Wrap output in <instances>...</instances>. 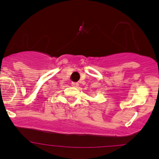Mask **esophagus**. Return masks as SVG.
Returning <instances> with one entry per match:
<instances>
[{"label":"esophagus","mask_w":159,"mask_h":159,"mask_svg":"<svg viewBox=\"0 0 159 159\" xmlns=\"http://www.w3.org/2000/svg\"><path fill=\"white\" fill-rule=\"evenodd\" d=\"M72 86H75V87H77V86H79V84H78V82H73V83H72Z\"/></svg>","instance_id":"esophagus-1"}]
</instances>
